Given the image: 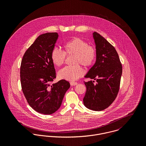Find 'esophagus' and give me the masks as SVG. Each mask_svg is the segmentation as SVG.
Segmentation results:
<instances>
[{
  "instance_id": "obj_1",
  "label": "esophagus",
  "mask_w": 146,
  "mask_h": 146,
  "mask_svg": "<svg viewBox=\"0 0 146 146\" xmlns=\"http://www.w3.org/2000/svg\"><path fill=\"white\" fill-rule=\"evenodd\" d=\"M77 84H78V83H76V82H70V85H71V86L76 85Z\"/></svg>"
}]
</instances>
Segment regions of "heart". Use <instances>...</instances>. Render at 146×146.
<instances>
[{"mask_svg":"<svg viewBox=\"0 0 146 146\" xmlns=\"http://www.w3.org/2000/svg\"><path fill=\"white\" fill-rule=\"evenodd\" d=\"M63 52L57 48L51 53V60L53 63L60 67L65 61L66 55H75L74 63H81L85 67L91 66L96 60L97 53L95 48L88 45L87 42L79 38H72L63 45ZM84 71L79 64L68 66L60 70L58 76L62 79L75 81L83 76Z\"/></svg>","mask_w":146,"mask_h":146,"instance_id":"1","label":"heart"}]
</instances>
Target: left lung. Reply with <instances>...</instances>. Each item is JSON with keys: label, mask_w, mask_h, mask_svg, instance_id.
<instances>
[{"label": "left lung", "mask_w": 146, "mask_h": 146, "mask_svg": "<svg viewBox=\"0 0 146 146\" xmlns=\"http://www.w3.org/2000/svg\"><path fill=\"white\" fill-rule=\"evenodd\" d=\"M96 49V61L84 76L86 91L84 106L96 111H102L115 100L119 90L122 65L115 48L96 32L93 33ZM94 80L97 82L95 84Z\"/></svg>", "instance_id": "1"}]
</instances>
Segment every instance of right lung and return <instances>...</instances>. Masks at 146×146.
<instances>
[{
	"label": "right lung",
	"mask_w": 146,
	"mask_h": 146,
	"mask_svg": "<svg viewBox=\"0 0 146 146\" xmlns=\"http://www.w3.org/2000/svg\"><path fill=\"white\" fill-rule=\"evenodd\" d=\"M58 38L57 33L39 36L25 53L21 61L22 90L29 105L36 112L50 115L61 107L68 82L61 80L53 83L56 78L51 53Z\"/></svg>",
	"instance_id": "right-lung-1"
}]
</instances>
